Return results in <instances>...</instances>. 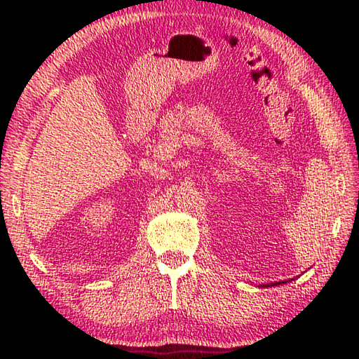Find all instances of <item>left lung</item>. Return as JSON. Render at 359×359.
Listing matches in <instances>:
<instances>
[{
	"label": "left lung",
	"mask_w": 359,
	"mask_h": 359,
	"mask_svg": "<svg viewBox=\"0 0 359 359\" xmlns=\"http://www.w3.org/2000/svg\"><path fill=\"white\" fill-rule=\"evenodd\" d=\"M290 280H293V278H290ZM290 280H282V282H274V283H267V285H263V287H264V288H267V287H277V285L287 283V282H290Z\"/></svg>",
	"instance_id": "left-lung-1"
}]
</instances>
